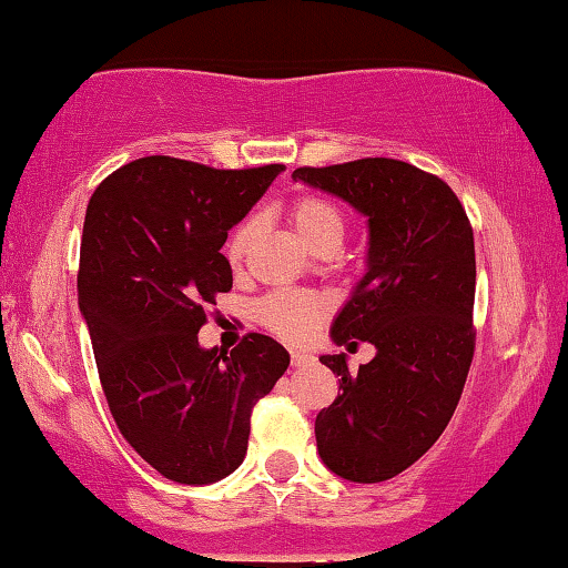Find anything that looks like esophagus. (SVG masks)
<instances>
[{
  "mask_svg": "<svg viewBox=\"0 0 568 568\" xmlns=\"http://www.w3.org/2000/svg\"><path fill=\"white\" fill-rule=\"evenodd\" d=\"M314 357L306 355V352H292V367H304V365H312Z\"/></svg>",
  "mask_w": 568,
  "mask_h": 568,
  "instance_id": "34e87169",
  "label": "esophagus"
}]
</instances>
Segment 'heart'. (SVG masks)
I'll use <instances>...</instances> for the list:
<instances>
[{"mask_svg":"<svg viewBox=\"0 0 568 568\" xmlns=\"http://www.w3.org/2000/svg\"><path fill=\"white\" fill-rule=\"evenodd\" d=\"M290 221L300 239H304L312 248H320L324 244H339L342 234H345V221H342L339 209L332 201L322 196H300L290 206ZM258 231L256 219L239 221L223 244V254L226 262L239 268L244 264L251 244H254ZM324 312H327V302L320 294L310 292H292L278 290L264 296L258 304V320H262L268 329L284 339H302L312 332Z\"/></svg>","mask_w":568,"mask_h":568,"instance_id":"heart-1","label":"heart"}]
</instances>
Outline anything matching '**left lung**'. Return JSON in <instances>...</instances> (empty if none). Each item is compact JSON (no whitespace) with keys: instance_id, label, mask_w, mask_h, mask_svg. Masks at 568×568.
Here are the masks:
<instances>
[{"instance_id":"left-lung-1","label":"left lung","mask_w":568,"mask_h":568,"mask_svg":"<svg viewBox=\"0 0 568 568\" xmlns=\"http://www.w3.org/2000/svg\"><path fill=\"white\" fill-rule=\"evenodd\" d=\"M369 221L367 274L334 320L332 339L377 347L349 372L324 355L342 395L317 415V448L332 473L379 483L410 468L450 423L466 385L476 327V246L463 203L438 175L395 158L294 171Z\"/></svg>"}]
</instances>
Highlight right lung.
<instances>
[{
	"instance_id": "right-lung-1",
	"label": "right lung",
	"mask_w": 568,
	"mask_h": 568,
	"mask_svg": "<svg viewBox=\"0 0 568 568\" xmlns=\"http://www.w3.org/2000/svg\"><path fill=\"white\" fill-rule=\"evenodd\" d=\"M282 163L223 171L148 155L102 181L88 203L78 296L110 415L145 463L203 486L244 460L251 413L290 367V352L248 332L201 349L216 294L234 276L221 246Z\"/></svg>"
}]
</instances>
